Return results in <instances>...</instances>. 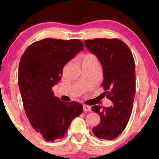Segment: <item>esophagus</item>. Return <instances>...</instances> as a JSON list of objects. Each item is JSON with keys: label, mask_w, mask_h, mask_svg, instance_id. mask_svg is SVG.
Here are the masks:
<instances>
[{"label": "esophagus", "mask_w": 159, "mask_h": 159, "mask_svg": "<svg viewBox=\"0 0 159 159\" xmlns=\"http://www.w3.org/2000/svg\"><path fill=\"white\" fill-rule=\"evenodd\" d=\"M83 109H84V111H90L91 110V106H88V105H84Z\"/></svg>", "instance_id": "esophagus-1"}]
</instances>
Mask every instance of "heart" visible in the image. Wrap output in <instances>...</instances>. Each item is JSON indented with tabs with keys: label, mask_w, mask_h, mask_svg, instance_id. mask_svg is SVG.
Listing matches in <instances>:
<instances>
[{
	"label": "heart",
	"mask_w": 159,
	"mask_h": 159,
	"mask_svg": "<svg viewBox=\"0 0 159 159\" xmlns=\"http://www.w3.org/2000/svg\"><path fill=\"white\" fill-rule=\"evenodd\" d=\"M95 58V56L93 55V54H87L84 56L83 59H87V58Z\"/></svg>",
	"instance_id": "obj_1"
}]
</instances>
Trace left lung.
Wrapping results in <instances>:
<instances>
[{"label": "left lung", "mask_w": 159, "mask_h": 159, "mask_svg": "<svg viewBox=\"0 0 159 159\" xmlns=\"http://www.w3.org/2000/svg\"><path fill=\"white\" fill-rule=\"evenodd\" d=\"M84 43L101 63L103 94L113 102L110 107H92L101 116V122L93 128V132L100 139L114 140L125 129L132 114L135 95L133 56L129 47L119 39L95 38Z\"/></svg>", "instance_id": "obj_1"}]
</instances>
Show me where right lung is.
Instances as JSON below:
<instances>
[{"label": "right lung", "mask_w": 159, "mask_h": 159, "mask_svg": "<svg viewBox=\"0 0 159 159\" xmlns=\"http://www.w3.org/2000/svg\"><path fill=\"white\" fill-rule=\"evenodd\" d=\"M83 50L78 39L45 38L30 45L21 56L18 83L24 108L32 127L45 140L64 138L71 121L83 112L82 104L61 101L52 91L64 65Z\"/></svg>", "instance_id": "1"}]
</instances>
